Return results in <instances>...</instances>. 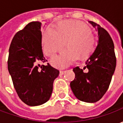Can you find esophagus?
Segmentation results:
<instances>
[{
  "label": "esophagus",
  "instance_id": "esophagus-1",
  "mask_svg": "<svg viewBox=\"0 0 123 123\" xmlns=\"http://www.w3.org/2000/svg\"><path fill=\"white\" fill-rule=\"evenodd\" d=\"M64 72H65V71H64V70H61V71H60V74L61 75H62L64 74Z\"/></svg>",
  "mask_w": 123,
  "mask_h": 123
}]
</instances>
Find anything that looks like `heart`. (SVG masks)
Here are the masks:
<instances>
[{
  "label": "heart",
  "mask_w": 123,
  "mask_h": 123,
  "mask_svg": "<svg viewBox=\"0 0 123 123\" xmlns=\"http://www.w3.org/2000/svg\"><path fill=\"white\" fill-rule=\"evenodd\" d=\"M67 49L51 61L55 68H62L72 64L80 56L87 59L95 49V41L90 28L76 20L64 21L58 24L56 31L47 28L42 37V45L47 56H55L67 43Z\"/></svg>",
  "instance_id": "heart-1"
}]
</instances>
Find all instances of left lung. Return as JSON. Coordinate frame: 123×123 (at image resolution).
Instances as JSON below:
<instances>
[{
  "mask_svg": "<svg viewBox=\"0 0 123 123\" xmlns=\"http://www.w3.org/2000/svg\"><path fill=\"white\" fill-rule=\"evenodd\" d=\"M98 30L99 41L95 51L86 61V67L73 68L74 80L70 88L79 100L95 103L100 99L108 90L116 67V56L113 41L107 31L97 23L89 21ZM87 68L86 71L84 69Z\"/></svg>",
  "mask_w": 123,
  "mask_h": 123,
  "instance_id": "left-lung-1",
  "label": "left lung"
}]
</instances>
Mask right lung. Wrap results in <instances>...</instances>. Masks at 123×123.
<instances>
[{
  "mask_svg": "<svg viewBox=\"0 0 123 123\" xmlns=\"http://www.w3.org/2000/svg\"><path fill=\"white\" fill-rule=\"evenodd\" d=\"M41 23L32 22L13 37L9 48L8 69L15 90L26 105L37 106L46 103L53 92V82L59 70L47 65L41 46Z\"/></svg>",
  "mask_w": 123,
  "mask_h": 123,
  "instance_id": "add662e5",
  "label": "right lung"
}]
</instances>
